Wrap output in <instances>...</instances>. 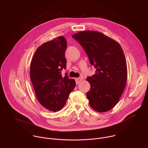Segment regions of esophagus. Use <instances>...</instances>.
<instances>
[{
  "label": "esophagus",
  "mask_w": 148,
  "mask_h": 148,
  "mask_svg": "<svg viewBox=\"0 0 148 148\" xmlns=\"http://www.w3.org/2000/svg\"><path fill=\"white\" fill-rule=\"evenodd\" d=\"M81 81H82V79L80 78H75V82H76V84H78V83H79Z\"/></svg>",
  "instance_id": "1"
}]
</instances>
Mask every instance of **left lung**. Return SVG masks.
<instances>
[{
	"instance_id": "obj_1",
	"label": "left lung",
	"mask_w": 148,
	"mask_h": 148,
	"mask_svg": "<svg viewBox=\"0 0 148 148\" xmlns=\"http://www.w3.org/2000/svg\"><path fill=\"white\" fill-rule=\"evenodd\" d=\"M72 37L96 69V73L87 78L91 86L87 92L91 107L99 112L111 110L118 103L127 80V66L121 46L99 32L82 31Z\"/></svg>"
}]
</instances>
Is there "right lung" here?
Wrapping results in <instances>:
<instances>
[{"mask_svg":"<svg viewBox=\"0 0 148 148\" xmlns=\"http://www.w3.org/2000/svg\"><path fill=\"white\" fill-rule=\"evenodd\" d=\"M67 41L59 36L45 43L36 50L32 60L30 77L39 103L46 109L56 112L65 105L75 86L74 79L61 71L66 68L65 52Z\"/></svg>","mask_w":148,"mask_h":148,"instance_id":"right-lung-1","label":"right lung"}]
</instances>
